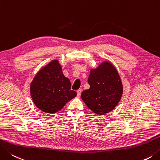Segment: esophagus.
Wrapping results in <instances>:
<instances>
[{"label": "esophagus", "mask_w": 160, "mask_h": 160, "mask_svg": "<svg viewBox=\"0 0 160 160\" xmlns=\"http://www.w3.org/2000/svg\"><path fill=\"white\" fill-rule=\"evenodd\" d=\"M77 96L78 97H80V95L81 94V89H79L77 90Z\"/></svg>", "instance_id": "obj_1"}]
</instances>
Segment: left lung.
Instances as JSON below:
<instances>
[{"instance_id":"1","label":"left lung","mask_w":160,"mask_h":160,"mask_svg":"<svg viewBox=\"0 0 160 160\" xmlns=\"http://www.w3.org/2000/svg\"><path fill=\"white\" fill-rule=\"evenodd\" d=\"M88 82L90 88L83 90L81 99L93 112L103 115L112 111L122 94V85L116 69L104 62L90 70Z\"/></svg>"}]
</instances>
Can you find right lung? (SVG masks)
Instances as JSON below:
<instances>
[{
	"label": "right lung",
	"mask_w": 160,
	"mask_h": 160,
	"mask_svg": "<svg viewBox=\"0 0 160 160\" xmlns=\"http://www.w3.org/2000/svg\"><path fill=\"white\" fill-rule=\"evenodd\" d=\"M58 61H53L35 75L31 84V95L36 107L44 112L55 113L76 97L70 81L62 74Z\"/></svg>",
	"instance_id": "add662e5"
}]
</instances>
